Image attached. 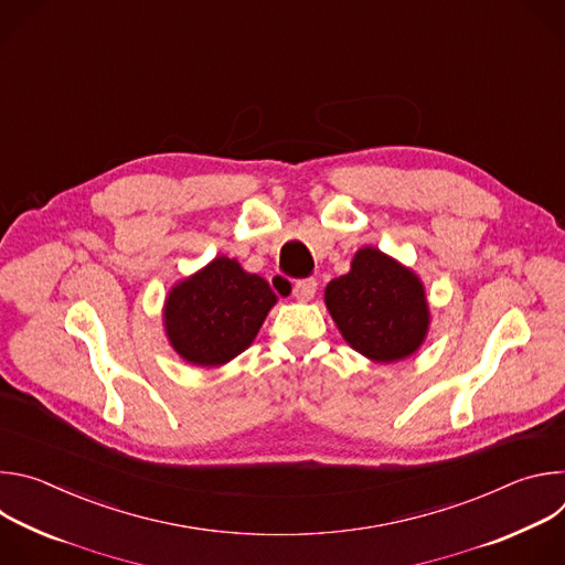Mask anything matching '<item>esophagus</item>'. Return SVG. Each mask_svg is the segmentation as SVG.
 Returning <instances> with one entry per match:
<instances>
[{"instance_id":"obj_1","label":"esophagus","mask_w":565,"mask_h":565,"mask_svg":"<svg viewBox=\"0 0 565 565\" xmlns=\"http://www.w3.org/2000/svg\"><path fill=\"white\" fill-rule=\"evenodd\" d=\"M315 292H317V281H315L312 277L299 279V281H295V286H292V295H295V299H299V301H310V299L315 297Z\"/></svg>"}]
</instances>
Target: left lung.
Listing matches in <instances>:
<instances>
[{
    "instance_id": "8db88e82",
    "label": "left lung",
    "mask_w": 565,
    "mask_h": 565,
    "mask_svg": "<svg viewBox=\"0 0 565 565\" xmlns=\"http://www.w3.org/2000/svg\"><path fill=\"white\" fill-rule=\"evenodd\" d=\"M327 308L351 349L377 364L412 358L429 333L431 310L420 277L373 246L329 281Z\"/></svg>"
}]
</instances>
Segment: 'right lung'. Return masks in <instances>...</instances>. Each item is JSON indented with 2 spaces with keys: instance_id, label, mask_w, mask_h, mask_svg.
I'll use <instances>...</instances> for the list:
<instances>
[{
  "instance_id": "right-lung-1",
  "label": "right lung",
  "mask_w": 565,
  "mask_h": 565,
  "mask_svg": "<svg viewBox=\"0 0 565 565\" xmlns=\"http://www.w3.org/2000/svg\"><path fill=\"white\" fill-rule=\"evenodd\" d=\"M277 303L270 284L225 255L177 281L166 297L170 347L194 366H223L244 353Z\"/></svg>"
}]
</instances>
